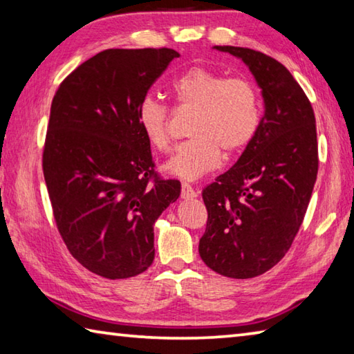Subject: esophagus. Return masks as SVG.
I'll return each instance as SVG.
<instances>
[{
    "mask_svg": "<svg viewBox=\"0 0 354 354\" xmlns=\"http://www.w3.org/2000/svg\"><path fill=\"white\" fill-rule=\"evenodd\" d=\"M181 198H184V199L196 198V192L194 190V187H192L190 184H187V183L181 184Z\"/></svg>",
    "mask_w": 354,
    "mask_h": 354,
    "instance_id": "esophagus-1",
    "label": "esophagus"
}]
</instances>
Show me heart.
Masks as SVG:
<instances>
[{
	"label": "heart",
	"instance_id": "obj_1",
	"mask_svg": "<svg viewBox=\"0 0 354 354\" xmlns=\"http://www.w3.org/2000/svg\"><path fill=\"white\" fill-rule=\"evenodd\" d=\"M178 104L194 110L189 140L179 144L164 165L170 175L194 181L215 170L221 150L235 156L252 142L261 120L255 85L244 77H227L201 66L185 71L171 83ZM138 124L153 149H169V108L145 97L138 106Z\"/></svg>",
	"mask_w": 354,
	"mask_h": 354
}]
</instances>
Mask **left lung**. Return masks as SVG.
Masks as SVG:
<instances>
[{"label": "left lung", "instance_id": "8db88e82", "mask_svg": "<svg viewBox=\"0 0 354 354\" xmlns=\"http://www.w3.org/2000/svg\"><path fill=\"white\" fill-rule=\"evenodd\" d=\"M215 49L246 63L265 115L232 169L203 190L207 226L198 249L212 271L252 279L283 259L304 221L319 170L316 118L280 62L249 48Z\"/></svg>", "mask_w": 354, "mask_h": 354}]
</instances>
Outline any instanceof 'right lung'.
Here are the masks:
<instances>
[{
    "label": "right lung",
    "mask_w": 354,
    "mask_h": 354,
    "mask_svg": "<svg viewBox=\"0 0 354 354\" xmlns=\"http://www.w3.org/2000/svg\"><path fill=\"white\" fill-rule=\"evenodd\" d=\"M169 48L106 49L75 68L50 105L43 175L71 255L100 277L128 279L155 259L153 226L181 194L155 171L138 106L169 63Z\"/></svg>",
    "instance_id": "obj_1"
}]
</instances>
